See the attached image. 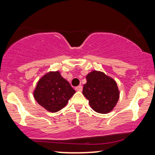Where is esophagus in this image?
<instances>
[{
    "label": "esophagus",
    "instance_id": "34e87169",
    "mask_svg": "<svg viewBox=\"0 0 155 155\" xmlns=\"http://www.w3.org/2000/svg\"><path fill=\"white\" fill-rule=\"evenodd\" d=\"M82 89H83V87H82V86H81V85H79V86L76 87L75 88V90H76V91H79V92H81V91H82Z\"/></svg>",
    "mask_w": 155,
    "mask_h": 155
}]
</instances>
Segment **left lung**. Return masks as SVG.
Segmentation results:
<instances>
[{
  "mask_svg": "<svg viewBox=\"0 0 155 155\" xmlns=\"http://www.w3.org/2000/svg\"><path fill=\"white\" fill-rule=\"evenodd\" d=\"M83 95L89 101L94 111L107 114L116 106L120 97V92L116 81L104 73L94 71L86 77Z\"/></svg>",
  "mask_w": 155,
  "mask_h": 155,
  "instance_id": "1",
  "label": "left lung"
}]
</instances>
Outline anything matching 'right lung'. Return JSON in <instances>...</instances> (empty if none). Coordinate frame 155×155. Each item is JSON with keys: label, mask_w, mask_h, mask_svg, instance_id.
<instances>
[{"label": "right lung", "mask_w": 155, "mask_h": 155, "mask_svg": "<svg viewBox=\"0 0 155 155\" xmlns=\"http://www.w3.org/2000/svg\"><path fill=\"white\" fill-rule=\"evenodd\" d=\"M76 91L59 71L49 72L38 81L34 97L39 105L50 112H57L66 106Z\"/></svg>", "instance_id": "right-lung-1"}]
</instances>
